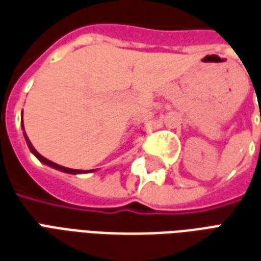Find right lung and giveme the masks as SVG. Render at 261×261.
Returning a JSON list of instances; mask_svg holds the SVG:
<instances>
[{
	"instance_id": "1",
	"label": "right lung",
	"mask_w": 261,
	"mask_h": 261,
	"mask_svg": "<svg viewBox=\"0 0 261 261\" xmlns=\"http://www.w3.org/2000/svg\"><path fill=\"white\" fill-rule=\"evenodd\" d=\"M22 130H25L23 128V121H22ZM23 136H25V140H26V144H28V147H29V149H31V152L36 156L42 164L47 165V166H50V168H53V169H57V170H61V172H64V173H72V175H76V173H84L82 170H78V169H69V168H65V166H61V165L59 164H54V162H51V161H48V159H46L44 156H42L40 153L37 152L36 149L33 148V145H32V142L29 141V138H28V136H26V133L23 131Z\"/></svg>"
}]
</instances>
